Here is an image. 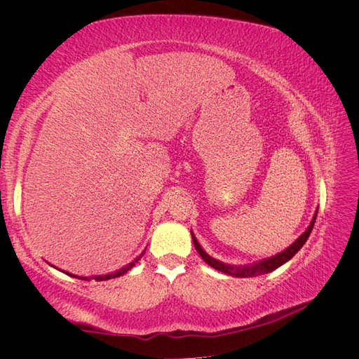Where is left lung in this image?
Segmentation results:
<instances>
[{
    "instance_id": "left-lung-1",
    "label": "left lung",
    "mask_w": 359,
    "mask_h": 359,
    "mask_svg": "<svg viewBox=\"0 0 359 359\" xmlns=\"http://www.w3.org/2000/svg\"><path fill=\"white\" fill-rule=\"evenodd\" d=\"M316 215H318V214H314L310 226L307 227V231L304 232V233L298 238V240H297L295 243H293L290 247H287V248L285 250V252H281V253H278V255H276V256H273V257H268V259L260 260V262H256V264H252V265H244V266L227 265V264L220 262V260H217V259L211 257L208 253L203 252V248L199 245V243H198V240H196V236L193 235V232H191V238H193L194 247H196V250L199 252V255L202 256V259H203L205 262L208 264L210 266L222 271V273H224V274L233 276V277H257V276L268 274V273H271V271L277 269L278 266L286 264L289 259H292L293 256H295V255L299 252V248H301L304 244H306V241L309 240V236H310V233H311V231H313L314 222H316Z\"/></svg>"
}]
</instances>
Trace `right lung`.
<instances>
[{
	"instance_id": "right-lung-1",
	"label": "right lung",
	"mask_w": 359,
	"mask_h": 359,
	"mask_svg": "<svg viewBox=\"0 0 359 359\" xmlns=\"http://www.w3.org/2000/svg\"><path fill=\"white\" fill-rule=\"evenodd\" d=\"M144 255V253H142ZM142 255H140L139 257H136L135 260H133V262H130L128 265H126L124 268H121V269H119V271H115V273H112V274H106V276H99V277H95V280L97 281H103V280H109V278H115V277H119V276H123V274H126L127 273V271L128 269H132L136 264H137V260L140 259V257H142ZM83 280V278H82ZM86 280V278H85Z\"/></svg>"
}]
</instances>
